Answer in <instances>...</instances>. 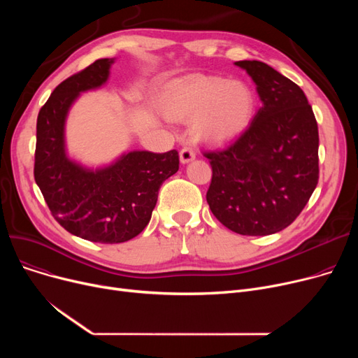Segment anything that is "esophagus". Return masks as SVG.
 <instances>
[{
  "label": "esophagus",
  "mask_w": 358,
  "mask_h": 358,
  "mask_svg": "<svg viewBox=\"0 0 358 358\" xmlns=\"http://www.w3.org/2000/svg\"><path fill=\"white\" fill-rule=\"evenodd\" d=\"M194 158H196V152H194L192 148H182L180 150V161H181V164H189Z\"/></svg>",
  "instance_id": "esophagus-1"
}]
</instances>
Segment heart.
Wrapping results in <instances>:
<instances>
[{"mask_svg": "<svg viewBox=\"0 0 358 358\" xmlns=\"http://www.w3.org/2000/svg\"><path fill=\"white\" fill-rule=\"evenodd\" d=\"M257 108L255 94L241 81L189 77L169 85L164 110L168 119L192 123L194 135L209 143L229 142L248 129Z\"/></svg>", "mask_w": 358, "mask_h": 358, "instance_id": "obj_1", "label": "heart"}]
</instances>
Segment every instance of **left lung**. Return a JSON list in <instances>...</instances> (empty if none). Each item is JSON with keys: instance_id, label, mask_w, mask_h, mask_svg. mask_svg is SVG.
Wrapping results in <instances>:
<instances>
[{"instance_id": "obj_1", "label": "left lung", "mask_w": 358, "mask_h": 358, "mask_svg": "<svg viewBox=\"0 0 358 358\" xmlns=\"http://www.w3.org/2000/svg\"><path fill=\"white\" fill-rule=\"evenodd\" d=\"M262 106L229 146L204 152L212 165L206 194L216 219L250 236L283 231L303 210L319 178L317 123L305 92L259 61H239Z\"/></svg>"}]
</instances>
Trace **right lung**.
I'll use <instances>...</instances> for the list:
<instances>
[{
	"mask_svg": "<svg viewBox=\"0 0 358 358\" xmlns=\"http://www.w3.org/2000/svg\"><path fill=\"white\" fill-rule=\"evenodd\" d=\"M115 59H99L53 90L36 124L34 180L53 217L91 242L120 243L139 235L152 216L162 182L178 171V152L130 150L115 162L88 168L66 154L65 122L81 92L108 80Z\"/></svg>",
	"mask_w": 358,
	"mask_h": 358,
	"instance_id": "add662e5",
	"label": "right lung"
}]
</instances>
